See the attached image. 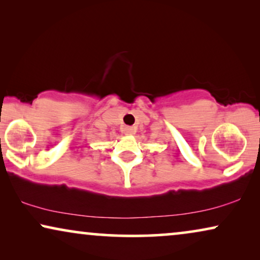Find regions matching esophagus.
<instances>
[{
	"label": "esophagus",
	"mask_w": 260,
	"mask_h": 260,
	"mask_svg": "<svg viewBox=\"0 0 260 260\" xmlns=\"http://www.w3.org/2000/svg\"><path fill=\"white\" fill-rule=\"evenodd\" d=\"M135 133H136V129L133 126H126L125 129H124V134L125 135H134Z\"/></svg>",
	"instance_id": "34e87169"
}]
</instances>
